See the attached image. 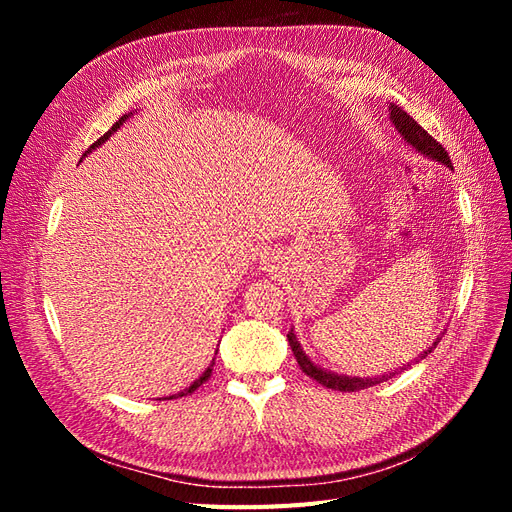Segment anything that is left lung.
Returning <instances> with one entry per match:
<instances>
[{
    "label": "left lung",
    "instance_id": "8db88e82",
    "mask_svg": "<svg viewBox=\"0 0 512 512\" xmlns=\"http://www.w3.org/2000/svg\"><path fill=\"white\" fill-rule=\"evenodd\" d=\"M389 113H391V119H393V123H395V128H397V132L404 136V141L408 143V145H412L418 153H423V156H427V158H431V160H436V162H442V164H446L448 168H453L451 166V158H448V153H446V149L436 141V138H433L431 134H427L421 126H418V123L404 111V108H399L397 104H391L389 106ZM438 342H440V337L436 339V342H433V346L429 348V350H425L423 354H421V359H425V356L438 346ZM288 344H290V348H292V352H294V359H297V363H299V367L303 369V374H307L309 378H314L318 384H322V386H327V389H333V391H344V393H352V391H361V389H367V386H374V384H380V382H384V380H389V378H393L397 371H391V374H384V376H378V378H348V376H337V374H331V371H327V369H322V367H318V365H314L312 361L307 359V354L303 352V348H301V344L297 342V335L292 333V329H290V333H288ZM404 369V367H401Z\"/></svg>",
    "mask_w": 512,
    "mask_h": 512
}]
</instances>
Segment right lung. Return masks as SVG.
Here are the masks:
<instances>
[{"instance_id":"obj_1","label":"right lung","mask_w":512,"mask_h":512,"mask_svg":"<svg viewBox=\"0 0 512 512\" xmlns=\"http://www.w3.org/2000/svg\"><path fill=\"white\" fill-rule=\"evenodd\" d=\"M128 117H130V115H123V117H121L119 121H115V123H113V128H111V130H108V132H106L104 136H100V138H98V141H96L94 145H91V147L87 149V153H89L91 149H96L98 145H102V143L106 141V138H108V136H111L113 132H117V128H119V126H121V123H123V121H126ZM87 153H85V156H87ZM215 354H218V352H215ZM213 365H215V359H213V361H211V365H209V367L205 369V374H203V376H200L198 380H194V382H192V384L188 386V389H183V391H179L177 395H170V397H164V399H175V397H185V395H190V393H194V391L198 389V386H200V384H205V382L209 380V376H211V369H213Z\"/></svg>"}]
</instances>
